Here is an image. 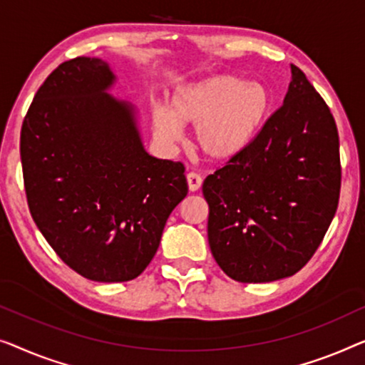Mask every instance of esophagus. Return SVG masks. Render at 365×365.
Listing matches in <instances>:
<instances>
[{"label":"esophagus","mask_w":365,"mask_h":365,"mask_svg":"<svg viewBox=\"0 0 365 365\" xmlns=\"http://www.w3.org/2000/svg\"><path fill=\"white\" fill-rule=\"evenodd\" d=\"M202 175H200V173H197V172H190V173H187V182H188V188H190V192H197V190L202 187Z\"/></svg>","instance_id":"1"}]
</instances>
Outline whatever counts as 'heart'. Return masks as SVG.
Listing matches in <instances>:
<instances>
[{"label": "heart", "mask_w": 365, "mask_h": 365, "mask_svg": "<svg viewBox=\"0 0 365 365\" xmlns=\"http://www.w3.org/2000/svg\"><path fill=\"white\" fill-rule=\"evenodd\" d=\"M269 109L268 91L236 76H213L190 82L170 99V112H152L153 130L162 140L180 137V125L197 127L195 140L213 160H228L255 140Z\"/></svg>", "instance_id": "heart-1"}]
</instances>
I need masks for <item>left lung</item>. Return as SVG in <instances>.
<instances>
[{"instance_id": "1", "label": "left lung", "mask_w": 365, "mask_h": 365, "mask_svg": "<svg viewBox=\"0 0 365 365\" xmlns=\"http://www.w3.org/2000/svg\"><path fill=\"white\" fill-rule=\"evenodd\" d=\"M284 104L227 165L205 178L208 243L225 274L269 283L297 273L319 248L341 193L339 133L299 68Z\"/></svg>"}]
</instances>
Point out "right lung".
I'll return each mask as SVG.
<instances>
[{"mask_svg":"<svg viewBox=\"0 0 365 365\" xmlns=\"http://www.w3.org/2000/svg\"><path fill=\"white\" fill-rule=\"evenodd\" d=\"M97 58L59 64L21 127L23 180L36 227L76 273L122 283L147 268L168 215L187 197L182 162L143 150L129 104Z\"/></svg>","mask_w":365,"mask_h":365,"instance_id":"obj_1","label":"right lung"}]
</instances>
